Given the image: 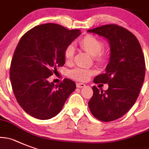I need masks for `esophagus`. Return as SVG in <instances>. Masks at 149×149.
I'll list each match as a JSON object with an SVG mask.
<instances>
[{
  "label": "esophagus",
  "instance_id": "34e87169",
  "mask_svg": "<svg viewBox=\"0 0 149 149\" xmlns=\"http://www.w3.org/2000/svg\"><path fill=\"white\" fill-rule=\"evenodd\" d=\"M76 86H77V88H84V87L86 86V84H82V83H77V84H76Z\"/></svg>",
  "mask_w": 149,
  "mask_h": 149
}]
</instances>
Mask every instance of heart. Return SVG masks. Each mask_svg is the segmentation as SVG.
I'll return each mask as SVG.
<instances>
[{
  "label": "heart",
  "mask_w": 149,
  "mask_h": 149,
  "mask_svg": "<svg viewBox=\"0 0 149 149\" xmlns=\"http://www.w3.org/2000/svg\"><path fill=\"white\" fill-rule=\"evenodd\" d=\"M80 45L83 49L94 56V58L97 61H103V55L101 52L103 49V43L95 36L91 35H86L81 38L80 40ZM74 54V48L73 45L70 44L67 46L64 50V58L67 62L72 61ZM94 72L90 69L84 68H75L70 72V75L72 78L80 81H86L89 78Z\"/></svg>",
  "instance_id": "1"
}]
</instances>
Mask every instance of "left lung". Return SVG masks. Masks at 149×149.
I'll return each instance as SVG.
<instances>
[{"label": "left lung", "mask_w": 149, "mask_h": 149, "mask_svg": "<svg viewBox=\"0 0 149 149\" xmlns=\"http://www.w3.org/2000/svg\"><path fill=\"white\" fill-rule=\"evenodd\" d=\"M88 32L106 38L110 46L106 72L94 80L95 84H108L109 88L103 91L92 87L94 94L88 107L97 119L115 120L133 106L144 82L146 63L141 46L132 32L114 24L97 27Z\"/></svg>", "instance_id": "left-lung-1"}]
</instances>
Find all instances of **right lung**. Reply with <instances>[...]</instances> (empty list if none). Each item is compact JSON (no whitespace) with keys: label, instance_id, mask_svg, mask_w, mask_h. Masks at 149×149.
Returning a JSON list of instances; mask_svg holds the SVG:
<instances>
[{"label":"right lung","instance_id":"add662e5","mask_svg":"<svg viewBox=\"0 0 149 149\" xmlns=\"http://www.w3.org/2000/svg\"><path fill=\"white\" fill-rule=\"evenodd\" d=\"M80 34V29L45 24L21 38L12 57L9 77L17 103L28 114L39 120L51 119L75 90V83L69 79L54 85L48 78L64 65V50Z\"/></svg>","mask_w":149,"mask_h":149}]
</instances>
